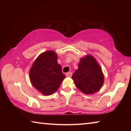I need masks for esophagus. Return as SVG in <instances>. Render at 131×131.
Wrapping results in <instances>:
<instances>
[{"mask_svg": "<svg viewBox=\"0 0 131 131\" xmlns=\"http://www.w3.org/2000/svg\"><path fill=\"white\" fill-rule=\"evenodd\" d=\"M72 75V73L71 72H69L66 74V76L67 77H71Z\"/></svg>", "mask_w": 131, "mask_h": 131, "instance_id": "esophagus-1", "label": "esophagus"}]
</instances>
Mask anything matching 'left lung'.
Returning <instances> with one entry per match:
<instances>
[{
  "instance_id": "obj_1",
  "label": "left lung",
  "mask_w": 131,
  "mask_h": 131,
  "mask_svg": "<svg viewBox=\"0 0 131 131\" xmlns=\"http://www.w3.org/2000/svg\"><path fill=\"white\" fill-rule=\"evenodd\" d=\"M74 84L86 94L98 92L104 82V75L97 61L88 54L80 59L78 68L72 76Z\"/></svg>"
}]
</instances>
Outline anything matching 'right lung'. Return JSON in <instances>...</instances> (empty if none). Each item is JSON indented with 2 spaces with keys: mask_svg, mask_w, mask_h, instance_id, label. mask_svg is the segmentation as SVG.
Instances as JSON below:
<instances>
[{
  "mask_svg": "<svg viewBox=\"0 0 131 131\" xmlns=\"http://www.w3.org/2000/svg\"><path fill=\"white\" fill-rule=\"evenodd\" d=\"M57 59L58 55L54 51H45L38 56L30 69V82L43 95L54 93L65 78Z\"/></svg>",
  "mask_w": 131,
  "mask_h": 131,
  "instance_id": "1",
  "label": "right lung"
}]
</instances>
